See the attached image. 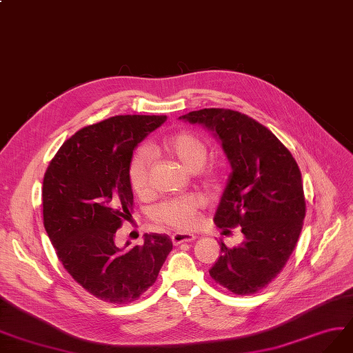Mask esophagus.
<instances>
[{
  "label": "esophagus",
  "instance_id": "esophagus-1",
  "mask_svg": "<svg viewBox=\"0 0 353 353\" xmlns=\"http://www.w3.org/2000/svg\"><path fill=\"white\" fill-rule=\"evenodd\" d=\"M194 237L193 234H180V232H176V234H173L172 236V243L174 244V245H179V244H181V243H189V241H193Z\"/></svg>",
  "mask_w": 353,
  "mask_h": 353
}]
</instances>
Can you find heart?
Returning a JSON list of instances; mask_svg holds the SVG:
<instances>
[{"label": "heart", "instance_id": "heart-1", "mask_svg": "<svg viewBox=\"0 0 353 353\" xmlns=\"http://www.w3.org/2000/svg\"><path fill=\"white\" fill-rule=\"evenodd\" d=\"M161 148L183 164L189 172H199L208 159L206 143L190 132H179L164 138ZM151 170L152 157L150 151L145 148L138 150L132 155L128 168L130 189L138 196H145L151 189ZM203 205V199L198 194H186L154 206L151 218L155 224L185 232L198 225L199 211Z\"/></svg>", "mask_w": 353, "mask_h": 353}]
</instances>
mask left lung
Instances as JSON below:
<instances>
[{
	"instance_id": "1",
	"label": "left lung",
	"mask_w": 353,
	"mask_h": 353,
	"mask_svg": "<svg viewBox=\"0 0 353 353\" xmlns=\"http://www.w3.org/2000/svg\"><path fill=\"white\" fill-rule=\"evenodd\" d=\"M179 119L212 130L231 164L215 224L241 227L237 247L221 243L211 278L237 295L275 279L292 254L305 218L301 172L292 154L262 123L230 109H202Z\"/></svg>"
}]
</instances>
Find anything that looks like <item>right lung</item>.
<instances>
[{"instance_id":"right-lung-1","label":"right lung","mask_w":353,"mask_h":353,"mask_svg":"<svg viewBox=\"0 0 353 353\" xmlns=\"http://www.w3.org/2000/svg\"><path fill=\"white\" fill-rule=\"evenodd\" d=\"M165 119L121 114L85 126L62 143L45 173L43 225L50 243L72 279L101 301H135L173 249L165 234H145L142 245L128 250L114 243L117 228L132 216L128 168L134 150Z\"/></svg>"}]
</instances>
